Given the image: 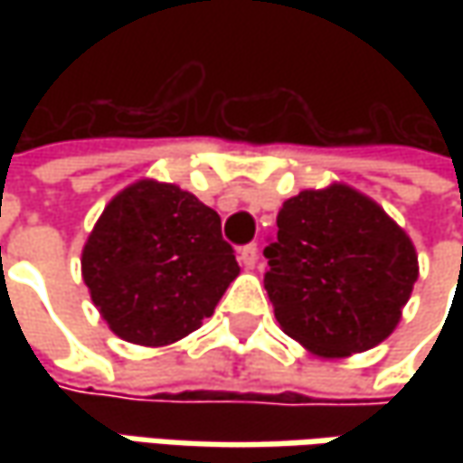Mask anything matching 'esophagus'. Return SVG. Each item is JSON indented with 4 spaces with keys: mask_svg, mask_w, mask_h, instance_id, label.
I'll return each instance as SVG.
<instances>
[{
    "mask_svg": "<svg viewBox=\"0 0 463 463\" xmlns=\"http://www.w3.org/2000/svg\"><path fill=\"white\" fill-rule=\"evenodd\" d=\"M258 244H244V247H240V262L247 270H252L258 265Z\"/></svg>",
    "mask_w": 463,
    "mask_h": 463,
    "instance_id": "obj_1",
    "label": "esophagus"
}]
</instances>
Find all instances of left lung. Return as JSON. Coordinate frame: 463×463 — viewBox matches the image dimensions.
Masks as SVG:
<instances>
[{
    "instance_id": "obj_1",
    "label": "left lung",
    "mask_w": 463,
    "mask_h": 463,
    "mask_svg": "<svg viewBox=\"0 0 463 463\" xmlns=\"http://www.w3.org/2000/svg\"><path fill=\"white\" fill-rule=\"evenodd\" d=\"M265 258L278 325L322 358L386 340L418 280V255L404 229L347 185L288 198Z\"/></svg>"
}]
</instances>
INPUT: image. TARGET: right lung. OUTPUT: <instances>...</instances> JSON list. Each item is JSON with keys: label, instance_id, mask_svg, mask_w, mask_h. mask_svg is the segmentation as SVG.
<instances>
[{"label": "right lung", "instance_id": "1", "mask_svg": "<svg viewBox=\"0 0 463 463\" xmlns=\"http://www.w3.org/2000/svg\"><path fill=\"white\" fill-rule=\"evenodd\" d=\"M237 276L219 213L156 180L120 190L81 250L95 307L118 337L136 345H169L201 327Z\"/></svg>", "mask_w": 463, "mask_h": 463}]
</instances>
